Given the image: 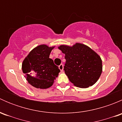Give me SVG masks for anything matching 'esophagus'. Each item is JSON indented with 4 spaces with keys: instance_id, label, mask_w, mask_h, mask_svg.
I'll return each instance as SVG.
<instances>
[{
    "instance_id": "34e87169",
    "label": "esophagus",
    "mask_w": 122,
    "mask_h": 122,
    "mask_svg": "<svg viewBox=\"0 0 122 122\" xmlns=\"http://www.w3.org/2000/svg\"><path fill=\"white\" fill-rule=\"evenodd\" d=\"M59 69H60V71H61V72H62V71H63V69H64L63 65H62V64H60V66H59Z\"/></svg>"
}]
</instances>
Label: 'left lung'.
Segmentation results:
<instances>
[{"label": "left lung", "mask_w": 122, "mask_h": 122, "mask_svg": "<svg viewBox=\"0 0 122 122\" xmlns=\"http://www.w3.org/2000/svg\"><path fill=\"white\" fill-rule=\"evenodd\" d=\"M59 50L65 54L64 71L70 81L80 88H88L97 81L103 70L100 56L81 43L72 46L61 45Z\"/></svg>", "instance_id": "obj_1"}]
</instances>
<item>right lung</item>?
Wrapping results in <instances>:
<instances>
[{
  "instance_id": "1",
  "label": "right lung",
  "mask_w": 122,
  "mask_h": 122,
  "mask_svg": "<svg viewBox=\"0 0 122 122\" xmlns=\"http://www.w3.org/2000/svg\"><path fill=\"white\" fill-rule=\"evenodd\" d=\"M55 46L42 44L34 48L25 58L22 69L29 84L34 87L45 89L51 87L60 72V69L50 58Z\"/></svg>"
}]
</instances>
